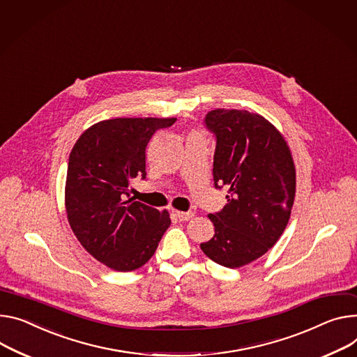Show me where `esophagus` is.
Returning a JSON list of instances; mask_svg holds the SVG:
<instances>
[{"instance_id": "esophagus-1", "label": "esophagus", "mask_w": 357, "mask_h": 357, "mask_svg": "<svg viewBox=\"0 0 357 357\" xmlns=\"http://www.w3.org/2000/svg\"><path fill=\"white\" fill-rule=\"evenodd\" d=\"M176 213V217L178 218V220H181V222H188V220H191V218L195 217V213H191V211H174Z\"/></svg>"}]
</instances>
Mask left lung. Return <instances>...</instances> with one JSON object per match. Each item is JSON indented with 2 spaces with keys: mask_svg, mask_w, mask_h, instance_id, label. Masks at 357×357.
<instances>
[{
  "mask_svg": "<svg viewBox=\"0 0 357 357\" xmlns=\"http://www.w3.org/2000/svg\"><path fill=\"white\" fill-rule=\"evenodd\" d=\"M206 124L217 139L214 184L229 191L225 208L208 214L214 236L200 248L214 263L238 268L283 234L296 196L294 161L283 134L257 113L217 108Z\"/></svg>",
  "mask_w": 357,
  "mask_h": 357,
  "instance_id": "left-lung-1",
  "label": "left lung"
}]
</instances>
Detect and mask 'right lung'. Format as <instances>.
I'll use <instances>...</instances> for the list:
<instances>
[{
  "label": "right lung",
  "instance_id": "1",
  "mask_svg": "<svg viewBox=\"0 0 357 357\" xmlns=\"http://www.w3.org/2000/svg\"><path fill=\"white\" fill-rule=\"evenodd\" d=\"M176 120H102L81 134L70 153L64 191L68 223L79 244L108 268L126 273L144 266L172 225L167 210L126 196L132 178H146L151 135Z\"/></svg>",
  "mask_w": 357,
  "mask_h": 357
}]
</instances>
